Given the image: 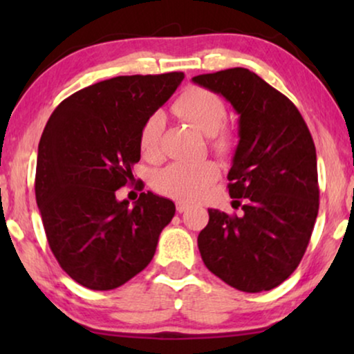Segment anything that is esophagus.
<instances>
[{
    "mask_svg": "<svg viewBox=\"0 0 354 354\" xmlns=\"http://www.w3.org/2000/svg\"><path fill=\"white\" fill-rule=\"evenodd\" d=\"M177 212H185V211H188L190 209V205H187V203H183V201H177Z\"/></svg>",
    "mask_w": 354,
    "mask_h": 354,
    "instance_id": "esophagus-1",
    "label": "esophagus"
}]
</instances>
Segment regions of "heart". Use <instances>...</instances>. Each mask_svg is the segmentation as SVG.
Masks as SVG:
<instances>
[{"label":"heart","instance_id":"1","mask_svg":"<svg viewBox=\"0 0 354 354\" xmlns=\"http://www.w3.org/2000/svg\"><path fill=\"white\" fill-rule=\"evenodd\" d=\"M174 109L192 122L203 133L212 135V145L217 151H229L232 145L230 133L224 129L227 122V108L221 96L214 91L192 86L178 96ZM164 129L161 113L149 114L142 124L138 133V148L145 159L159 156V138ZM219 177V167L211 161L203 162H172L161 169L154 177V187L162 195L180 201H196L209 190Z\"/></svg>","mask_w":354,"mask_h":354}]
</instances>
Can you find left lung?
<instances>
[{
    "label": "left lung",
    "instance_id": "1",
    "mask_svg": "<svg viewBox=\"0 0 354 354\" xmlns=\"http://www.w3.org/2000/svg\"><path fill=\"white\" fill-rule=\"evenodd\" d=\"M193 82L240 114L227 187L243 212L207 209L209 222L198 235L203 263L241 292L272 290L298 268L317 217L313 137L297 106L254 72L234 67Z\"/></svg>",
    "mask_w": 354,
    "mask_h": 354
}]
</instances>
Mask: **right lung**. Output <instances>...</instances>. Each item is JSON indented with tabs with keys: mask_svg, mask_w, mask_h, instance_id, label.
I'll list each match as a JSON object with an SVG mask.
<instances>
[{
	"mask_svg": "<svg viewBox=\"0 0 354 354\" xmlns=\"http://www.w3.org/2000/svg\"><path fill=\"white\" fill-rule=\"evenodd\" d=\"M183 72L120 75L75 91L53 111L38 145L35 196L48 245L64 272L90 290H113L147 268L176 205L115 192L133 178L138 133L171 98Z\"/></svg>",
	"mask_w": 354,
	"mask_h": 354,
	"instance_id": "1",
	"label": "right lung"
}]
</instances>
